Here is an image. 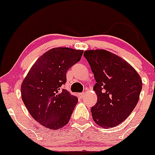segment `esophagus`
<instances>
[{
  "mask_svg": "<svg viewBox=\"0 0 155 155\" xmlns=\"http://www.w3.org/2000/svg\"><path fill=\"white\" fill-rule=\"evenodd\" d=\"M84 95H85V93H84V92H81V93L78 94L79 97H80L81 99H83V98H84Z\"/></svg>",
  "mask_w": 155,
  "mask_h": 155,
  "instance_id": "1",
  "label": "esophagus"
}]
</instances>
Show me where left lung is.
Here are the masks:
<instances>
[{"instance_id": "left-lung-1", "label": "left lung", "mask_w": 155, "mask_h": 155, "mask_svg": "<svg viewBox=\"0 0 155 155\" xmlns=\"http://www.w3.org/2000/svg\"><path fill=\"white\" fill-rule=\"evenodd\" d=\"M97 102L91 109L95 122L104 128L117 126L130 115L138 103L142 80L138 73L118 55L103 49L88 50Z\"/></svg>"}]
</instances>
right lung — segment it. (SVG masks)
Instances as JSON below:
<instances>
[{
    "mask_svg": "<svg viewBox=\"0 0 155 155\" xmlns=\"http://www.w3.org/2000/svg\"><path fill=\"white\" fill-rule=\"evenodd\" d=\"M82 50L55 48L35 62L21 85L26 109L41 125L59 129L69 122L78 99L61 86L69 69L81 60Z\"/></svg>",
    "mask_w": 155,
    "mask_h": 155,
    "instance_id": "right-lung-1",
    "label": "right lung"
}]
</instances>
